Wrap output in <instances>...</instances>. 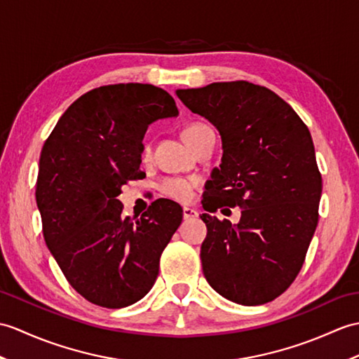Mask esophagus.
<instances>
[{
    "label": "esophagus",
    "instance_id": "1",
    "mask_svg": "<svg viewBox=\"0 0 359 359\" xmlns=\"http://www.w3.org/2000/svg\"><path fill=\"white\" fill-rule=\"evenodd\" d=\"M196 217H198V212L197 211H194L193 208H183V219L185 220H191V219H196Z\"/></svg>",
    "mask_w": 359,
    "mask_h": 359
}]
</instances>
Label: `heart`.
<instances>
[{
	"mask_svg": "<svg viewBox=\"0 0 359 359\" xmlns=\"http://www.w3.org/2000/svg\"><path fill=\"white\" fill-rule=\"evenodd\" d=\"M206 128V125L203 123H189L182 131V136L185 139L188 145L193 147L194 139L198 135L200 131ZM151 154V149H149V145H145L144 148V157H149ZM198 185V179L197 177H166L161 182L159 189L161 193L166 197L177 200V202H188L193 197L194 188Z\"/></svg>",
	"mask_w": 359,
	"mask_h": 359,
	"instance_id": "b5f03b06",
	"label": "heart"
}]
</instances>
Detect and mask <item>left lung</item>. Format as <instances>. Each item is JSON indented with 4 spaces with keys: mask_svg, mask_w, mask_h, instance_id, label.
<instances>
[{
    "mask_svg": "<svg viewBox=\"0 0 359 359\" xmlns=\"http://www.w3.org/2000/svg\"><path fill=\"white\" fill-rule=\"evenodd\" d=\"M176 93L222 136L220 170L206 185L205 211L241 208L236 226L202 214L205 278L234 303H269L302 271L318 224L323 182L311 131L278 95L248 81Z\"/></svg>",
    "mask_w": 359,
    "mask_h": 359,
    "instance_id": "left-lung-1",
    "label": "left lung"
}]
</instances>
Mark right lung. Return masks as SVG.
<instances>
[{
    "label": "right lung",
    "mask_w": 359,
    "mask_h": 359,
    "mask_svg": "<svg viewBox=\"0 0 359 359\" xmlns=\"http://www.w3.org/2000/svg\"><path fill=\"white\" fill-rule=\"evenodd\" d=\"M177 114L172 96L159 87L102 86L67 108L44 142L35 193L44 240L70 286L90 303L130 306L159 275L182 208L159 198L133 222L122 215L118 196L144 177L148 125Z\"/></svg>",
    "instance_id": "1"
}]
</instances>
